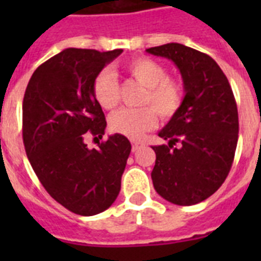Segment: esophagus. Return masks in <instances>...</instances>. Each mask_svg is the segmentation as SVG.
Instances as JSON below:
<instances>
[{
    "instance_id": "34e87169",
    "label": "esophagus",
    "mask_w": 261,
    "mask_h": 261,
    "mask_svg": "<svg viewBox=\"0 0 261 261\" xmlns=\"http://www.w3.org/2000/svg\"><path fill=\"white\" fill-rule=\"evenodd\" d=\"M142 146V142H138V141H133V151H137L139 149V147Z\"/></svg>"
}]
</instances>
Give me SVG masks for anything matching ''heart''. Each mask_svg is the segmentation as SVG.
Listing matches in <instances>:
<instances>
[{"mask_svg":"<svg viewBox=\"0 0 261 261\" xmlns=\"http://www.w3.org/2000/svg\"><path fill=\"white\" fill-rule=\"evenodd\" d=\"M127 71L134 77L146 92L142 104L151 107L122 108L110 118L111 130L131 139L142 138L143 134L154 128L157 114L161 118L173 116L182 104L184 89L177 80L168 77L167 69L161 63L149 58H134L126 63ZM94 100L104 108L112 110L119 101V83L111 69L98 71L92 83Z\"/></svg>","mask_w":261,"mask_h":261,"instance_id":"obj_1","label":"heart"}]
</instances>
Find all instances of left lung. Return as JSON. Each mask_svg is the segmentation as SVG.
Here are the masks:
<instances>
[{
    "label": "left lung",
    "mask_w": 261,
    "mask_h": 261,
    "mask_svg": "<svg viewBox=\"0 0 261 261\" xmlns=\"http://www.w3.org/2000/svg\"><path fill=\"white\" fill-rule=\"evenodd\" d=\"M146 51L171 59L186 92L180 110L159 133L169 142L153 146V186L168 202L192 206L214 194L230 172L239 139L234 94L218 63L204 53L180 43Z\"/></svg>",
    "instance_id": "1"
}]
</instances>
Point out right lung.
I'll list each match as a JSON object with an SVG mask.
<instances>
[{"instance_id": "right-lung-1", "label": "right lung", "mask_w": 261, "mask_h": 261, "mask_svg": "<svg viewBox=\"0 0 261 261\" xmlns=\"http://www.w3.org/2000/svg\"><path fill=\"white\" fill-rule=\"evenodd\" d=\"M123 50L66 48L34 71L22 100V141L32 169L59 204L79 215L102 213L115 202L131 143L111 135L98 149L85 138H102L106 116L92 83Z\"/></svg>"}]
</instances>
